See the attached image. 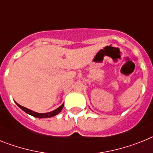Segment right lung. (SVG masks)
Masks as SVG:
<instances>
[{
	"instance_id": "1",
	"label": "right lung",
	"mask_w": 153,
	"mask_h": 153,
	"mask_svg": "<svg viewBox=\"0 0 153 153\" xmlns=\"http://www.w3.org/2000/svg\"><path fill=\"white\" fill-rule=\"evenodd\" d=\"M16 104L18 105V107H19V108H21V109H22V110L24 111L25 113L30 114V115L33 116V117H39V118H45V117H53V116L58 114L59 113V112L62 111V108H63V104H62L60 107H59L58 108H56V110L53 111L48 112V113H37V112L33 111H32V110H29V109L25 108V107L21 106L20 104H18V103H16Z\"/></svg>"
}]
</instances>
